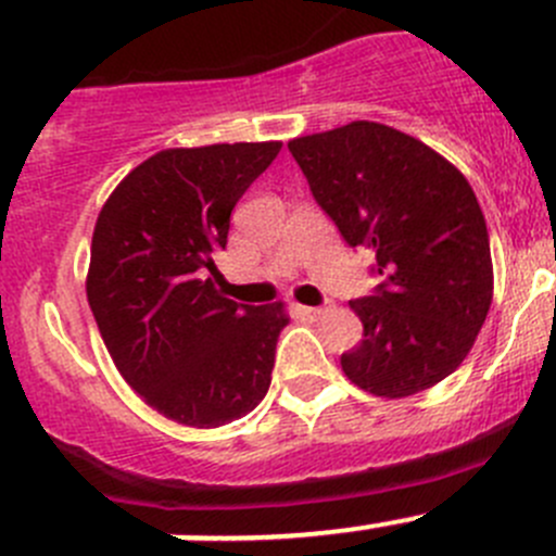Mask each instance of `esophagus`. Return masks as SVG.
Masks as SVG:
<instances>
[{"label":"esophagus","instance_id":"34e87169","mask_svg":"<svg viewBox=\"0 0 556 556\" xmlns=\"http://www.w3.org/2000/svg\"><path fill=\"white\" fill-rule=\"evenodd\" d=\"M299 312L304 317H309V320H317V317H323V315H328V312H331V301H328V304H323V306H299Z\"/></svg>","mask_w":556,"mask_h":556}]
</instances>
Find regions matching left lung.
<instances>
[{"mask_svg":"<svg viewBox=\"0 0 556 556\" xmlns=\"http://www.w3.org/2000/svg\"><path fill=\"white\" fill-rule=\"evenodd\" d=\"M288 149L348 247L375 252L380 285L350 301L364 339L342 353L344 375L388 399L432 388L465 361L492 306V250L472 187L427 143L377 122Z\"/></svg>","mask_w":556,"mask_h":556,"instance_id":"left-lung-1","label":"left lung"}]
</instances>
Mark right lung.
I'll return each mask as SVG.
<instances>
[{
    "label": "right lung",
    "mask_w": 556,
    "mask_h": 556,
    "mask_svg": "<svg viewBox=\"0 0 556 556\" xmlns=\"http://www.w3.org/2000/svg\"><path fill=\"white\" fill-rule=\"evenodd\" d=\"M282 143L168 149L141 163L97 217L86 295L113 364L154 409L212 429L271 386L282 304H236L214 288L230 214Z\"/></svg>",
    "instance_id": "right-lung-1"
}]
</instances>
